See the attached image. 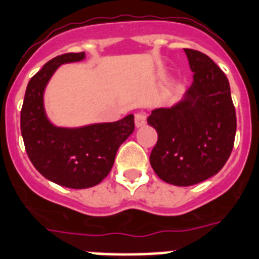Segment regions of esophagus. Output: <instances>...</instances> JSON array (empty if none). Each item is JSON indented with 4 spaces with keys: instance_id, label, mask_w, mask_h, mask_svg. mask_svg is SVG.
<instances>
[{
    "instance_id": "34e87169",
    "label": "esophagus",
    "mask_w": 259,
    "mask_h": 259,
    "mask_svg": "<svg viewBox=\"0 0 259 259\" xmlns=\"http://www.w3.org/2000/svg\"><path fill=\"white\" fill-rule=\"evenodd\" d=\"M134 123L137 127H143L145 123H147V115L144 114V112H137L136 115H134Z\"/></svg>"
}]
</instances>
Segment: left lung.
Here are the masks:
<instances>
[{
  "label": "left lung",
  "instance_id": "1",
  "mask_svg": "<svg viewBox=\"0 0 259 259\" xmlns=\"http://www.w3.org/2000/svg\"><path fill=\"white\" fill-rule=\"evenodd\" d=\"M193 84L177 104L156 108L148 123L157 132L151 165L161 181L193 186L216 175L234 148L236 114L228 78L204 53L185 49Z\"/></svg>",
  "mask_w": 259,
  "mask_h": 259
}]
</instances>
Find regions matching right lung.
I'll list each match as a JSON object with an SVG mask.
<instances>
[{"label":"right lung","mask_w":259,"mask_h":259,"mask_svg":"<svg viewBox=\"0 0 259 259\" xmlns=\"http://www.w3.org/2000/svg\"><path fill=\"white\" fill-rule=\"evenodd\" d=\"M85 53H68L49 61L29 80L20 116L25 151L43 177L69 189L96 186L111 171L118 148L134 132V115L116 122L61 127L49 119L45 91L61 65L80 62Z\"/></svg>","instance_id":"obj_1"}]
</instances>
